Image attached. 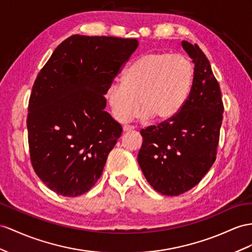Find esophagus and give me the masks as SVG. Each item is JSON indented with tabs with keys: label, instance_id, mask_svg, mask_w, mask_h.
<instances>
[{
	"label": "esophagus",
	"instance_id": "34e87169",
	"mask_svg": "<svg viewBox=\"0 0 252 252\" xmlns=\"http://www.w3.org/2000/svg\"><path fill=\"white\" fill-rule=\"evenodd\" d=\"M134 130V126H124V132H131Z\"/></svg>",
	"mask_w": 252,
	"mask_h": 252
}]
</instances>
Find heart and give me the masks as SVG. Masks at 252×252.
<instances>
[{
  "label": "heart",
  "instance_id": "heart-1",
  "mask_svg": "<svg viewBox=\"0 0 252 252\" xmlns=\"http://www.w3.org/2000/svg\"><path fill=\"white\" fill-rule=\"evenodd\" d=\"M193 80L191 63L182 55L151 52L128 66L121 84H112L106 98L114 117L127 122L136 117H153L158 122L172 119L188 99Z\"/></svg>",
  "mask_w": 252,
  "mask_h": 252
}]
</instances>
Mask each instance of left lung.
Wrapping results in <instances>:
<instances>
[{
	"label": "left lung",
	"mask_w": 252,
	"mask_h": 252,
	"mask_svg": "<svg viewBox=\"0 0 252 252\" xmlns=\"http://www.w3.org/2000/svg\"><path fill=\"white\" fill-rule=\"evenodd\" d=\"M195 64L190 93L175 117L140 131L138 164L147 181L165 196L196 186L217 156L223 103L219 83L198 44L182 41Z\"/></svg>",
	"instance_id": "1"
}]
</instances>
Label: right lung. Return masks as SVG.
<instances>
[{"mask_svg": "<svg viewBox=\"0 0 252 252\" xmlns=\"http://www.w3.org/2000/svg\"><path fill=\"white\" fill-rule=\"evenodd\" d=\"M136 39L72 35L38 73L29 101L32 166L59 195L76 197L100 179L122 127L104 111L108 87Z\"/></svg>", "mask_w": 252, "mask_h": 252, "instance_id": "1", "label": "right lung"}]
</instances>
